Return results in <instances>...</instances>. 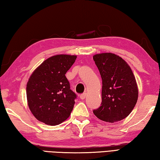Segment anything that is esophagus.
Returning <instances> with one entry per match:
<instances>
[{"label":"esophagus","mask_w":160,"mask_h":160,"mask_svg":"<svg viewBox=\"0 0 160 160\" xmlns=\"http://www.w3.org/2000/svg\"><path fill=\"white\" fill-rule=\"evenodd\" d=\"M86 95H87V94H86V93L81 94H80V99H85V97H86Z\"/></svg>","instance_id":"1"}]
</instances>
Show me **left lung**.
Here are the masks:
<instances>
[{
	"instance_id": "1",
	"label": "left lung",
	"mask_w": 160,
	"mask_h": 160,
	"mask_svg": "<svg viewBox=\"0 0 160 160\" xmlns=\"http://www.w3.org/2000/svg\"><path fill=\"white\" fill-rule=\"evenodd\" d=\"M93 59L102 80V102L93 111L94 114L106 122L123 120L133 109L138 97V88L131 67L112 53L95 54Z\"/></svg>"
}]
</instances>
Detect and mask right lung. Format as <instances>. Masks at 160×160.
Segmentation results:
<instances>
[{
    "label": "right lung",
    "mask_w": 160,
    "mask_h": 160,
    "mask_svg": "<svg viewBox=\"0 0 160 160\" xmlns=\"http://www.w3.org/2000/svg\"><path fill=\"white\" fill-rule=\"evenodd\" d=\"M77 56L59 54L47 58L32 72L27 84L28 107L37 120L56 126L69 117L76 94L66 73Z\"/></svg>",
    "instance_id": "right-lung-1"
}]
</instances>
